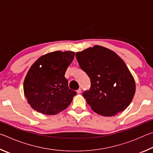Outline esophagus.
Returning a JSON list of instances; mask_svg holds the SVG:
<instances>
[{
	"label": "esophagus",
	"instance_id": "34e87169",
	"mask_svg": "<svg viewBox=\"0 0 153 153\" xmlns=\"http://www.w3.org/2000/svg\"><path fill=\"white\" fill-rule=\"evenodd\" d=\"M76 92H77V94H80V93H81V92H82V90H81V88H79L78 90H76Z\"/></svg>",
	"mask_w": 153,
	"mask_h": 153
}]
</instances>
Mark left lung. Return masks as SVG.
Masks as SVG:
<instances>
[{
    "mask_svg": "<svg viewBox=\"0 0 153 153\" xmlns=\"http://www.w3.org/2000/svg\"><path fill=\"white\" fill-rule=\"evenodd\" d=\"M76 56L91 82L90 90L82 95L92 109L106 117L125 110L133 99L136 84L122 59L115 52L98 45L77 52Z\"/></svg>",
    "mask_w": 153,
    "mask_h": 153,
    "instance_id": "left-lung-1",
    "label": "left lung"
}]
</instances>
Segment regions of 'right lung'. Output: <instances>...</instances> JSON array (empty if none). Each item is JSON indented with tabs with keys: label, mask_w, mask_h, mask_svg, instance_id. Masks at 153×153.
I'll use <instances>...</instances> for the list:
<instances>
[{
	"label": "right lung",
	"mask_w": 153,
	"mask_h": 153,
	"mask_svg": "<svg viewBox=\"0 0 153 153\" xmlns=\"http://www.w3.org/2000/svg\"><path fill=\"white\" fill-rule=\"evenodd\" d=\"M74 56L72 51L52 52L31 66L25 77L24 91L33 109L56 115L71 104L76 92L69 88L65 74Z\"/></svg>",
	"instance_id": "1"
}]
</instances>
